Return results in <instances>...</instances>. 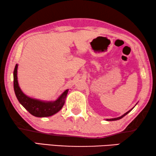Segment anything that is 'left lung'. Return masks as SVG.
Wrapping results in <instances>:
<instances>
[{
    "mask_svg": "<svg viewBox=\"0 0 156 156\" xmlns=\"http://www.w3.org/2000/svg\"><path fill=\"white\" fill-rule=\"evenodd\" d=\"M131 110H132V108H131V110H129V112H127L126 113H125V114H123V115H122V116H121L117 117V118H114V119H106V121H116V120H119V119H122L123 116H126V115L127 114H129V113L130 112H131Z\"/></svg>",
    "mask_w": 156,
    "mask_h": 156,
    "instance_id": "1",
    "label": "left lung"
}]
</instances>
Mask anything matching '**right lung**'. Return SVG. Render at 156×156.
<instances>
[{
  "mask_svg": "<svg viewBox=\"0 0 156 156\" xmlns=\"http://www.w3.org/2000/svg\"><path fill=\"white\" fill-rule=\"evenodd\" d=\"M18 65H16L13 72V87L16 96L18 101L22 104L23 107L36 117H48L52 116L61 110L65 102L68 89L65 90L59 96L58 99L53 101H43L38 99L27 97L23 92L18 82Z\"/></svg>",
  "mask_w": 156,
  "mask_h": 156,
  "instance_id": "right-lung-1",
  "label": "right lung"
}]
</instances>
